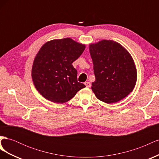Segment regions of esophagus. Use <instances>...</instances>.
I'll return each mask as SVG.
<instances>
[{
	"instance_id": "1",
	"label": "esophagus",
	"mask_w": 159,
	"mask_h": 159,
	"mask_svg": "<svg viewBox=\"0 0 159 159\" xmlns=\"http://www.w3.org/2000/svg\"><path fill=\"white\" fill-rule=\"evenodd\" d=\"M84 84L85 85V86H86V87H87V88H90L91 85V83H90V82H88V81H86V82L84 83Z\"/></svg>"
}]
</instances>
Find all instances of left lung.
Returning <instances> with one entry per match:
<instances>
[{"mask_svg":"<svg viewBox=\"0 0 159 159\" xmlns=\"http://www.w3.org/2000/svg\"><path fill=\"white\" fill-rule=\"evenodd\" d=\"M95 81L91 89L106 103H116L133 90L137 70L129 52L119 43L103 40L89 45Z\"/></svg>","mask_w":159,"mask_h":159,"instance_id":"left-lung-1","label":"left lung"}]
</instances>
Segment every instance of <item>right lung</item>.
<instances>
[{"label": "right lung", "mask_w": 159, "mask_h": 159, "mask_svg": "<svg viewBox=\"0 0 159 159\" xmlns=\"http://www.w3.org/2000/svg\"><path fill=\"white\" fill-rule=\"evenodd\" d=\"M85 48L84 44L69 38L53 40L41 47L33 62L32 78L43 97L63 103L85 87L77 80L78 72L72 65Z\"/></svg>", "instance_id": "obj_1"}]
</instances>
